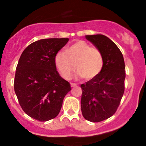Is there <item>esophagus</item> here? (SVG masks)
I'll return each mask as SVG.
<instances>
[{
    "instance_id": "obj_1",
    "label": "esophagus",
    "mask_w": 146,
    "mask_h": 146,
    "mask_svg": "<svg viewBox=\"0 0 146 146\" xmlns=\"http://www.w3.org/2000/svg\"><path fill=\"white\" fill-rule=\"evenodd\" d=\"M77 84L76 83H73V82H71V83H70V86L72 87V88H73V87H76V86H77Z\"/></svg>"
}]
</instances>
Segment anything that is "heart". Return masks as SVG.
Masks as SVG:
<instances>
[{"label":"heart","instance_id":"obj_1","mask_svg":"<svg viewBox=\"0 0 146 146\" xmlns=\"http://www.w3.org/2000/svg\"><path fill=\"white\" fill-rule=\"evenodd\" d=\"M55 64L62 78H71L75 66L77 69L76 78L91 80L100 74L104 65L102 54L99 49L90 47L87 42L79 40L66 47L55 56Z\"/></svg>","mask_w":146,"mask_h":146}]
</instances>
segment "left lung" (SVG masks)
Wrapping results in <instances>:
<instances>
[{"label":"left lung","instance_id":"8db88e82","mask_svg":"<svg viewBox=\"0 0 146 146\" xmlns=\"http://www.w3.org/2000/svg\"><path fill=\"white\" fill-rule=\"evenodd\" d=\"M85 38L101 51L104 65L98 76L80 85L81 111L88 121L100 122L116 112L123 97L124 60L118 46L107 36L94 35H86Z\"/></svg>","mask_w":146,"mask_h":146}]
</instances>
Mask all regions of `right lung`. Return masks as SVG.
I'll return each instance as SVG.
<instances>
[{"label":"right lung","mask_w":146,"mask_h":146,"mask_svg":"<svg viewBox=\"0 0 146 146\" xmlns=\"http://www.w3.org/2000/svg\"><path fill=\"white\" fill-rule=\"evenodd\" d=\"M68 38L40 39L22 53L16 68L14 90L23 111L32 118L46 121L60 112L70 83L56 70L55 56Z\"/></svg>","instance_id":"1"}]
</instances>
